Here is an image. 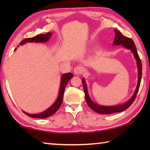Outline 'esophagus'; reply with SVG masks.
Returning <instances> with one entry per match:
<instances>
[{"label": "esophagus", "mask_w": 150, "mask_h": 150, "mask_svg": "<svg viewBox=\"0 0 150 150\" xmlns=\"http://www.w3.org/2000/svg\"><path fill=\"white\" fill-rule=\"evenodd\" d=\"M74 73L76 75H79L82 74L83 72V68L81 67V66H76V67L74 68Z\"/></svg>", "instance_id": "1"}]
</instances>
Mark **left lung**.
Here are the masks:
<instances>
[{"label": "left lung", "instance_id": "obj_1", "mask_svg": "<svg viewBox=\"0 0 150 150\" xmlns=\"http://www.w3.org/2000/svg\"><path fill=\"white\" fill-rule=\"evenodd\" d=\"M115 41L113 42L114 45H122L124 47L126 48V49L130 50L132 54H134V58L136 61L137 67H138V84H137L135 92H134V95L129 99L127 102L125 103L122 104V105H115V106H103L98 105L94 103L93 101L91 99L89 95H88V90H87V85L86 84L85 80L84 78L82 79V83L83 85V88H84L85 94V99L86 102H87L88 106L93 110L96 112L98 114H101V115H110V114L118 112H122L126 110L129 106H130L132 104L135 100L136 97L137 93L138 92L139 85H140L141 79H142V63L141 60L139 59V57L137 52L136 45L134 44V42L131 38H127L124 36V35L121 34L120 31L118 30H115Z\"/></svg>", "mask_w": 150, "mask_h": 150}]
</instances>
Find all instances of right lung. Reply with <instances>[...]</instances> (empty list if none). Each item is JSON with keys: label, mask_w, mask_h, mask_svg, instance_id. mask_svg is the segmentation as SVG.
Wrapping results in <instances>:
<instances>
[{"label": "right lung", "mask_w": 150, "mask_h": 150, "mask_svg": "<svg viewBox=\"0 0 150 150\" xmlns=\"http://www.w3.org/2000/svg\"><path fill=\"white\" fill-rule=\"evenodd\" d=\"M52 32H48L45 34H40V35H35V36L33 38H26L22 40V41L20 43V45H22L25 44H26L27 42L28 43L47 42L48 40H50V37L52 36ZM18 46H19V45H18ZM16 50V48L15 49V50ZM73 77V75L71 73H64V74L62 75V77H61L59 95H58L56 100L55 101V103L53 104L52 106H50L47 110H45V111L42 112H40L38 114H30L23 111L26 114V115L30 116V117L38 118H41V119L47 118L49 117V116H51L52 115H54L55 112H56L57 110L59 108L61 105H62L63 98V93H64L65 87L66 85H67V83H68V81H69Z\"/></svg>", "instance_id": "1"}]
</instances>
